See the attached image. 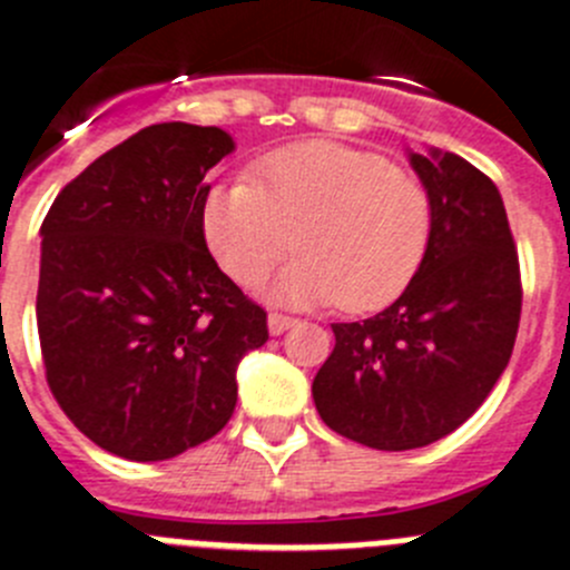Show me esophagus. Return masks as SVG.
Wrapping results in <instances>:
<instances>
[{
	"label": "esophagus",
	"mask_w": 570,
	"mask_h": 570,
	"mask_svg": "<svg viewBox=\"0 0 570 570\" xmlns=\"http://www.w3.org/2000/svg\"><path fill=\"white\" fill-rule=\"evenodd\" d=\"M296 325L294 316H285V313H268V331L274 333V336H279V333L291 331V327Z\"/></svg>",
	"instance_id": "1"
}]
</instances>
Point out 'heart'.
Instances as JSON below:
<instances>
[{
	"mask_svg": "<svg viewBox=\"0 0 570 570\" xmlns=\"http://www.w3.org/2000/svg\"><path fill=\"white\" fill-rule=\"evenodd\" d=\"M432 228L424 183L384 155L331 140L279 149L254 166L250 180L214 186L203 200L206 243L234 282L259 285L296 243L302 257L274 285L276 299L338 302L353 313L390 305L410 288Z\"/></svg>",
	"mask_w": 570,
	"mask_h": 570,
	"instance_id": "heart-1",
	"label": "heart"
}]
</instances>
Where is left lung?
Returning a JSON list of instances; mask_svg holds the SVG:
<instances>
[{
	"label": "left lung",
	"mask_w": 570,
	"mask_h": 570,
	"mask_svg": "<svg viewBox=\"0 0 570 570\" xmlns=\"http://www.w3.org/2000/svg\"><path fill=\"white\" fill-rule=\"evenodd\" d=\"M435 208L426 259L373 320L333 325L322 421L381 452L426 446L478 410L514 350L523 285L498 186L455 153L410 155Z\"/></svg>",
	"instance_id": "left-lung-1"
}]
</instances>
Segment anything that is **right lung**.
I'll return each instance as SVG.
<instances>
[{"instance_id":"add662e5","label":"right lung","mask_w":570,"mask_h":570,"mask_svg":"<svg viewBox=\"0 0 570 570\" xmlns=\"http://www.w3.org/2000/svg\"><path fill=\"white\" fill-rule=\"evenodd\" d=\"M232 149L217 127H146L67 183L41 223L47 384L83 435L127 461L217 435L239 358L268 342V313L203 234L206 171Z\"/></svg>"}]
</instances>
